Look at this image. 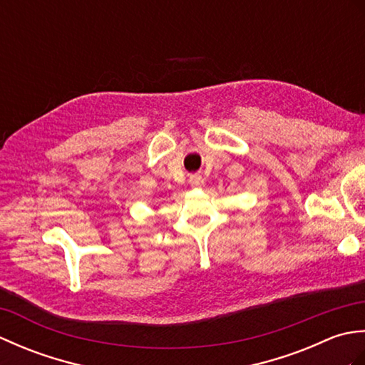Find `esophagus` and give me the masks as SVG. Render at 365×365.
<instances>
[{"instance_id":"34e87169","label":"esophagus","mask_w":365,"mask_h":365,"mask_svg":"<svg viewBox=\"0 0 365 365\" xmlns=\"http://www.w3.org/2000/svg\"><path fill=\"white\" fill-rule=\"evenodd\" d=\"M190 185H191V187H195V188H200L204 185V178L200 177L199 174L191 175L190 177Z\"/></svg>"}]
</instances>
